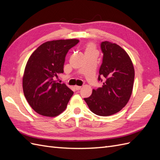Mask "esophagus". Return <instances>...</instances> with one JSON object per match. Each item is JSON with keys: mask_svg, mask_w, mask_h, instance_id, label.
<instances>
[{"mask_svg": "<svg viewBox=\"0 0 160 160\" xmlns=\"http://www.w3.org/2000/svg\"><path fill=\"white\" fill-rule=\"evenodd\" d=\"M81 87H80V86H75V89L77 91H78V90L81 89Z\"/></svg>", "mask_w": 160, "mask_h": 160, "instance_id": "esophagus-1", "label": "esophagus"}]
</instances>
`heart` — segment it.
<instances>
[{
  "label": "heart",
  "mask_w": 160,
  "mask_h": 160,
  "mask_svg": "<svg viewBox=\"0 0 160 160\" xmlns=\"http://www.w3.org/2000/svg\"><path fill=\"white\" fill-rule=\"evenodd\" d=\"M95 51V46L90 43V44L88 45L87 46V49H86V52H93Z\"/></svg>",
  "instance_id": "obj_1"
}]
</instances>
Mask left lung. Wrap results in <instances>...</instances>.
<instances>
[{
	"mask_svg": "<svg viewBox=\"0 0 160 160\" xmlns=\"http://www.w3.org/2000/svg\"><path fill=\"white\" fill-rule=\"evenodd\" d=\"M103 61L98 81L101 88L93 89L90 97L84 98L93 113L109 116L119 112L129 100L133 90L135 71L128 53L115 43H101Z\"/></svg>",
	"mask_w": 160,
	"mask_h": 160,
	"instance_id": "1",
	"label": "left lung"
}]
</instances>
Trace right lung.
I'll return each instance as SVG.
<instances>
[{
    "label": "right lung",
    "instance_id": "right-lung-1",
    "mask_svg": "<svg viewBox=\"0 0 160 160\" xmlns=\"http://www.w3.org/2000/svg\"><path fill=\"white\" fill-rule=\"evenodd\" d=\"M77 39L47 41L32 52L25 67L22 88L25 98L37 113L55 117L66 109L73 91L55 80L63 72L67 53Z\"/></svg>",
    "mask_w": 160,
    "mask_h": 160
}]
</instances>
